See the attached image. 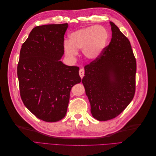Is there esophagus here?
Here are the masks:
<instances>
[{"instance_id": "34e87169", "label": "esophagus", "mask_w": 156, "mask_h": 156, "mask_svg": "<svg viewBox=\"0 0 156 156\" xmlns=\"http://www.w3.org/2000/svg\"><path fill=\"white\" fill-rule=\"evenodd\" d=\"M79 75H80V77H81V78H83V77H84V69H83V68H81V69H80V70H79Z\"/></svg>"}]
</instances>
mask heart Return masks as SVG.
I'll return each instance as SVG.
<instances>
[{
  "instance_id": "heart-1",
  "label": "heart",
  "mask_w": 156,
  "mask_h": 156,
  "mask_svg": "<svg viewBox=\"0 0 156 156\" xmlns=\"http://www.w3.org/2000/svg\"><path fill=\"white\" fill-rule=\"evenodd\" d=\"M108 33L101 26H90L72 32L69 35V41H66L64 51L66 56L73 59L78 54V49H83V53L88 60L100 57L107 45Z\"/></svg>"
}]
</instances>
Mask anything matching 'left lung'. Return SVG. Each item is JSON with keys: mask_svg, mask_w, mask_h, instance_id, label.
<instances>
[{"mask_svg": "<svg viewBox=\"0 0 156 156\" xmlns=\"http://www.w3.org/2000/svg\"><path fill=\"white\" fill-rule=\"evenodd\" d=\"M112 38L100 57L84 66L82 83L99 121L115 119L135 95L136 59L129 40L110 22Z\"/></svg>", "mask_w": 156, "mask_h": 156, "instance_id": "left-lung-1", "label": "left lung"}]
</instances>
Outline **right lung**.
<instances>
[{"label":"right lung","mask_w":156,"mask_h":156,"mask_svg":"<svg viewBox=\"0 0 156 156\" xmlns=\"http://www.w3.org/2000/svg\"><path fill=\"white\" fill-rule=\"evenodd\" d=\"M68 23L37 26L23 44L17 64L20 96L39 119L55 122L66 115L70 91L81 83L77 66L60 59Z\"/></svg>","instance_id":"add662e5"}]
</instances>
